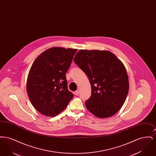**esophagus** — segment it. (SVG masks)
<instances>
[{
  "label": "esophagus",
  "instance_id": "1",
  "mask_svg": "<svg viewBox=\"0 0 156 156\" xmlns=\"http://www.w3.org/2000/svg\"><path fill=\"white\" fill-rule=\"evenodd\" d=\"M80 89H77L75 92V94L76 95H78L79 94H80Z\"/></svg>",
  "mask_w": 156,
  "mask_h": 156
}]
</instances>
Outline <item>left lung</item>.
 I'll list each match as a JSON object with an SVG mask.
<instances>
[{"instance_id": "8db88e82", "label": "left lung", "mask_w": 156, "mask_h": 156, "mask_svg": "<svg viewBox=\"0 0 156 156\" xmlns=\"http://www.w3.org/2000/svg\"><path fill=\"white\" fill-rule=\"evenodd\" d=\"M74 60L90 83L91 96L85 102L88 110L99 118L116 113L129 88L126 68L121 61L109 51L87 50H80Z\"/></svg>"}]
</instances>
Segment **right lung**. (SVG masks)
Segmentation results:
<instances>
[{
	"instance_id": "1",
	"label": "right lung",
	"mask_w": 156,
	"mask_h": 156,
	"mask_svg": "<svg viewBox=\"0 0 156 156\" xmlns=\"http://www.w3.org/2000/svg\"><path fill=\"white\" fill-rule=\"evenodd\" d=\"M77 49L52 47L37 57L30 68L26 89L33 106L54 117L66 109L74 95L68 89L66 73Z\"/></svg>"
}]
</instances>
